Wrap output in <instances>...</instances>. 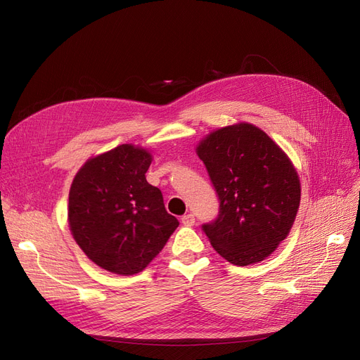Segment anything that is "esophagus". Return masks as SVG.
Returning <instances> with one entry per match:
<instances>
[{
  "instance_id": "1",
  "label": "esophagus",
  "mask_w": 360,
  "mask_h": 360,
  "mask_svg": "<svg viewBox=\"0 0 360 360\" xmlns=\"http://www.w3.org/2000/svg\"><path fill=\"white\" fill-rule=\"evenodd\" d=\"M181 224L186 225V226H192L195 224V214L193 213H188L181 216Z\"/></svg>"
}]
</instances>
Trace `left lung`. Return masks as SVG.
Wrapping results in <instances>:
<instances>
[{"instance_id":"8db88e82","label":"left lung","mask_w":360,"mask_h":360,"mask_svg":"<svg viewBox=\"0 0 360 360\" xmlns=\"http://www.w3.org/2000/svg\"><path fill=\"white\" fill-rule=\"evenodd\" d=\"M219 200L202 224L212 246L234 266L263 261L288 236L300 204V181L288 156L249 123L217 129L197 147Z\"/></svg>"}]
</instances>
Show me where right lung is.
Segmentation results:
<instances>
[{
    "label": "right lung",
    "instance_id": "add662e5",
    "mask_svg": "<svg viewBox=\"0 0 360 360\" xmlns=\"http://www.w3.org/2000/svg\"><path fill=\"white\" fill-rule=\"evenodd\" d=\"M150 163L147 150L122 144L86 160L69 192L76 243L93 263L117 275L144 270L179 226L162 192L146 180Z\"/></svg>",
    "mask_w": 360,
    "mask_h": 360
}]
</instances>
